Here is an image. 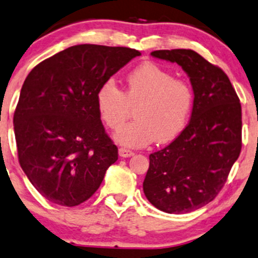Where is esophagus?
<instances>
[{
    "label": "esophagus",
    "mask_w": 258,
    "mask_h": 258,
    "mask_svg": "<svg viewBox=\"0 0 258 258\" xmlns=\"http://www.w3.org/2000/svg\"><path fill=\"white\" fill-rule=\"evenodd\" d=\"M119 155L121 157H131V156H133V155H135V153H133V151H131V150H127V149H125V148H120L119 149Z\"/></svg>",
    "instance_id": "34e87169"
}]
</instances>
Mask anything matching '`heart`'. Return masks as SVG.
<instances>
[{
  "label": "heart",
  "mask_w": 258,
  "mask_h": 258,
  "mask_svg": "<svg viewBox=\"0 0 258 258\" xmlns=\"http://www.w3.org/2000/svg\"><path fill=\"white\" fill-rule=\"evenodd\" d=\"M101 120L119 130L136 108V121L115 135L120 144L144 148L157 139L168 143L178 138L190 121L195 92L187 82L175 79L169 71L154 62H144L126 78L125 92L114 80H105L96 94Z\"/></svg>",
  "instance_id": "b5f03b06"
}]
</instances>
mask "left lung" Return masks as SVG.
<instances>
[{"mask_svg":"<svg viewBox=\"0 0 258 258\" xmlns=\"http://www.w3.org/2000/svg\"><path fill=\"white\" fill-rule=\"evenodd\" d=\"M181 66L195 92L191 120L162 150L150 154L147 198L168 214L200 209L218 196L241 150V105L227 74L191 49L151 52Z\"/></svg>","mask_w":258,"mask_h":258,"instance_id":"1","label":"left lung"}]
</instances>
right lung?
I'll return each instance as SVG.
<instances>
[{"mask_svg": "<svg viewBox=\"0 0 258 258\" xmlns=\"http://www.w3.org/2000/svg\"><path fill=\"white\" fill-rule=\"evenodd\" d=\"M139 55L126 46L73 45L42 61L26 77L13 119L18 159L49 202L76 207L88 201L117 160L96 94Z\"/></svg>", "mask_w": 258, "mask_h": 258, "instance_id": "obj_1", "label": "right lung"}]
</instances>
